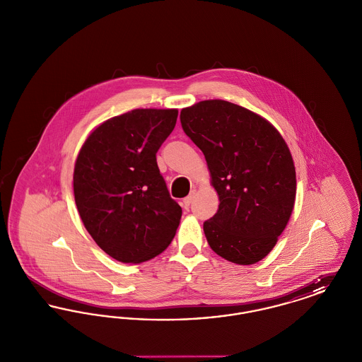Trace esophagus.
I'll use <instances>...</instances> for the list:
<instances>
[{"instance_id":"esophagus-1","label":"esophagus","mask_w":362,"mask_h":362,"mask_svg":"<svg viewBox=\"0 0 362 362\" xmlns=\"http://www.w3.org/2000/svg\"><path fill=\"white\" fill-rule=\"evenodd\" d=\"M194 194H195V192L192 191L189 197H186V198L183 199V206H185V209H189L191 202H192V199H194Z\"/></svg>"}]
</instances>
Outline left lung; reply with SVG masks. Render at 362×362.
Wrapping results in <instances>:
<instances>
[{"instance_id":"obj_1","label":"left lung","mask_w":362,"mask_h":362,"mask_svg":"<svg viewBox=\"0 0 362 362\" xmlns=\"http://www.w3.org/2000/svg\"><path fill=\"white\" fill-rule=\"evenodd\" d=\"M185 133L206 158L217 213L204 223L210 248L232 263L254 264L274 248L292 216L296 170L276 127L220 99L180 111Z\"/></svg>"}]
</instances>
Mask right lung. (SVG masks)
Listing matches in <instances>:
<instances>
[{"label":"right lung","instance_id":"obj_1","mask_svg":"<svg viewBox=\"0 0 362 362\" xmlns=\"http://www.w3.org/2000/svg\"><path fill=\"white\" fill-rule=\"evenodd\" d=\"M176 108H137L95 127L74 164L73 189L88 233L111 258L141 263L173 241L182 207L156 153L173 133Z\"/></svg>","mask_w":362,"mask_h":362}]
</instances>
